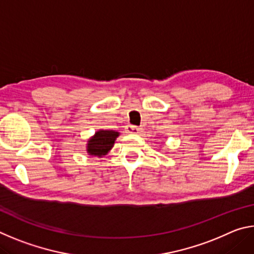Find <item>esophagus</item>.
<instances>
[{"mask_svg":"<svg viewBox=\"0 0 254 254\" xmlns=\"http://www.w3.org/2000/svg\"><path fill=\"white\" fill-rule=\"evenodd\" d=\"M126 131L127 133H130V134H139V133L142 132V128L128 124V126L126 127Z\"/></svg>","mask_w":254,"mask_h":254,"instance_id":"1","label":"esophagus"}]
</instances>
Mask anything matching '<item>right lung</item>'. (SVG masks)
I'll list each match as a JSON object with an SVG mask.
<instances>
[{
	"label": "right lung",
	"instance_id": "right-lung-1",
	"mask_svg": "<svg viewBox=\"0 0 254 254\" xmlns=\"http://www.w3.org/2000/svg\"><path fill=\"white\" fill-rule=\"evenodd\" d=\"M120 132L113 130H98L86 144V151L92 157L102 158L109 153L115 143Z\"/></svg>",
	"mask_w": 254,
	"mask_h": 254
}]
</instances>
